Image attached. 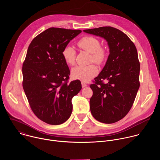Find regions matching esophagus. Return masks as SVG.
Wrapping results in <instances>:
<instances>
[{
  "label": "esophagus",
  "mask_w": 160,
  "mask_h": 160,
  "mask_svg": "<svg viewBox=\"0 0 160 160\" xmlns=\"http://www.w3.org/2000/svg\"><path fill=\"white\" fill-rule=\"evenodd\" d=\"M87 84H85L84 82H82V87L83 88V87H87Z\"/></svg>",
  "instance_id": "1"
}]
</instances>
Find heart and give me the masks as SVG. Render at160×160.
Returning <instances> with one entry per match:
<instances>
[{
	"label": "heart",
	"mask_w": 160,
	"mask_h": 160,
	"mask_svg": "<svg viewBox=\"0 0 160 160\" xmlns=\"http://www.w3.org/2000/svg\"><path fill=\"white\" fill-rule=\"evenodd\" d=\"M78 45L80 48L91 54V61L100 64L104 60L106 56V49L101 47L100 41L96 37H84L78 41ZM62 56L67 64L73 65L75 63L76 51L71 45H68L62 51ZM98 72V68L95 64L79 65L72 70V76L74 79L87 82L95 77Z\"/></svg>",
	"instance_id": "obj_1"
}]
</instances>
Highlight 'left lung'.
I'll use <instances>...</instances> for the list:
<instances>
[{"label": "left lung", "mask_w": 160, "mask_h": 160, "mask_svg": "<svg viewBox=\"0 0 160 160\" xmlns=\"http://www.w3.org/2000/svg\"><path fill=\"white\" fill-rule=\"evenodd\" d=\"M83 32L104 38L109 48L104 67L90 85L93 91L91 113L100 122L115 123L129 112L139 88L138 51L128 37L115 28L102 27ZM103 80L108 82L104 84Z\"/></svg>", "instance_id": "1"}]
</instances>
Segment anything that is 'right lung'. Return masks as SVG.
<instances>
[{"mask_svg": "<svg viewBox=\"0 0 160 160\" xmlns=\"http://www.w3.org/2000/svg\"><path fill=\"white\" fill-rule=\"evenodd\" d=\"M80 30L50 28L30 43L22 64V87L30 108L40 120L60 125L72 115V98L82 89L80 80L68 83L70 69L62 56L65 46Z\"/></svg>", "mask_w": 160, "mask_h": 160, "instance_id": "add662e5", "label": "right lung"}]
</instances>
